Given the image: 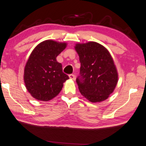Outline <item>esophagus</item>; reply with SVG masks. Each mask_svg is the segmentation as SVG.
I'll return each mask as SVG.
<instances>
[{
    "mask_svg": "<svg viewBox=\"0 0 146 146\" xmlns=\"http://www.w3.org/2000/svg\"><path fill=\"white\" fill-rule=\"evenodd\" d=\"M69 78L71 80H74L75 79V75L73 74H71L69 75Z\"/></svg>",
    "mask_w": 146,
    "mask_h": 146,
    "instance_id": "34e87169",
    "label": "esophagus"
}]
</instances>
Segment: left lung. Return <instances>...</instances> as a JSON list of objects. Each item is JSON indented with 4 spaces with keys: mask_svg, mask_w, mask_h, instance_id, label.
Returning <instances> with one entry per match:
<instances>
[{
    "mask_svg": "<svg viewBox=\"0 0 146 146\" xmlns=\"http://www.w3.org/2000/svg\"><path fill=\"white\" fill-rule=\"evenodd\" d=\"M75 49L81 63L76 82L82 95L91 102L106 100L115 89L118 78L110 54L95 42L77 44Z\"/></svg>",
    "mask_w": 146,
    "mask_h": 146,
    "instance_id": "8db88e82",
    "label": "left lung"
}]
</instances>
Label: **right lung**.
I'll return each mask as SVG.
<instances>
[{"label": "right lung", "instance_id": "obj_1", "mask_svg": "<svg viewBox=\"0 0 146 146\" xmlns=\"http://www.w3.org/2000/svg\"><path fill=\"white\" fill-rule=\"evenodd\" d=\"M66 47V43L48 40L32 52L25 66L24 80L27 90L35 98L42 101L54 98L69 79L56 59Z\"/></svg>", "mask_w": 146, "mask_h": 146}]
</instances>
